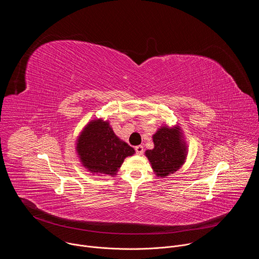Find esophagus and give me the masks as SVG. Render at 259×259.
I'll return each mask as SVG.
<instances>
[{
	"label": "esophagus",
	"mask_w": 259,
	"mask_h": 259,
	"mask_svg": "<svg viewBox=\"0 0 259 259\" xmlns=\"http://www.w3.org/2000/svg\"><path fill=\"white\" fill-rule=\"evenodd\" d=\"M135 152L137 155H142L143 154V146L142 145L135 146Z\"/></svg>",
	"instance_id": "obj_1"
}]
</instances>
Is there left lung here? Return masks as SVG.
<instances>
[{
    "instance_id": "left-lung-1",
    "label": "left lung",
    "mask_w": 259,
    "mask_h": 259,
    "mask_svg": "<svg viewBox=\"0 0 259 259\" xmlns=\"http://www.w3.org/2000/svg\"><path fill=\"white\" fill-rule=\"evenodd\" d=\"M154 149L145 152L152 168L158 177L176 172L186 161L188 149L178 126H162L154 135Z\"/></svg>"
}]
</instances>
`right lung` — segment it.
<instances>
[{
	"label": "right lung",
	"mask_w": 259,
	"mask_h": 259,
	"mask_svg": "<svg viewBox=\"0 0 259 259\" xmlns=\"http://www.w3.org/2000/svg\"><path fill=\"white\" fill-rule=\"evenodd\" d=\"M76 150L82 165L91 173L114 176L125 158L132 156L133 147L121 140L101 119L88 123L77 139Z\"/></svg>",
	"instance_id": "add662e5"
}]
</instances>
